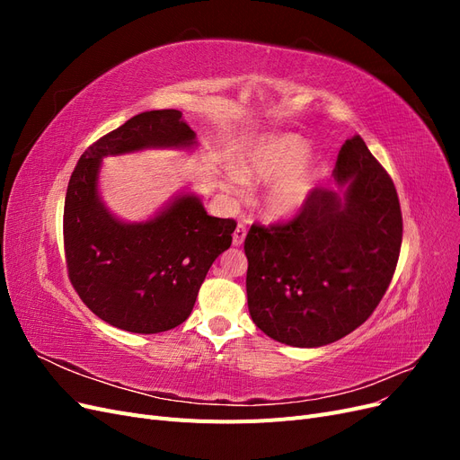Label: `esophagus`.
Listing matches in <instances>:
<instances>
[{
  "mask_svg": "<svg viewBox=\"0 0 460 460\" xmlns=\"http://www.w3.org/2000/svg\"><path fill=\"white\" fill-rule=\"evenodd\" d=\"M245 235H247V228H245L243 225H238V226H235L234 234H232V243H234L235 247L243 245V242H245Z\"/></svg>",
  "mask_w": 460,
  "mask_h": 460,
  "instance_id": "obj_1",
  "label": "esophagus"
}]
</instances>
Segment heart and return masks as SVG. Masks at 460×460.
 Here are the masks:
<instances>
[{
    "mask_svg": "<svg viewBox=\"0 0 460 460\" xmlns=\"http://www.w3.org/2000/svg\"><path fill=\"white\" fill-rule=\"evenodd\" d=\"M311 144L297 134H269L249 142L235 157L234 172L242 182L270 186L264 191L262 211L274 220H288L309 205L326 174V164L309 157ZM238 196L240 188L228 184Z\"/></svg>",
    "mask_w": 460,
    "mask_h": 460,
    "instance_id": "1",
    "label": "heart"
}]
</instances>
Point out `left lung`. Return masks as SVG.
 I'll list each match as a JSON object with an SVG mask.
<instances>
[{"mask_svg": "<svg viewBox=\"0 0 460 460\" xmlns=\"http://www.w3.org/2000/svg\"><path fill=\"white\" fill-rule=\"evenodd\" d=\"M336 188L316 190L286 225H253L245 238L247 307L269 338L294 347L341 340L378 307L402 240L394 180L360 136L333 169Z\"/></svg>", "mask_w": 460, "mask_h": 460, "instance_id": "1", "label": "left lung"}]
</instances>
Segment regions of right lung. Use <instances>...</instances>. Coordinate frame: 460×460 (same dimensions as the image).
Segmentation results:
<instances>
[{
	"instance_id": "1",
	"label": "right lung",
	"mask_w": 460,
	"mask_h": 460,
	"mask_svg": "<svg viewBox=\"0 0 460 460\" xmlns=\"http://www.w3.org/2000/svg\"><path fill=\"white\" fill-rule=\"evenodd\" d=\"M196 132L176 109L146 111L92 144L68 180L63 235L71 284L107 324L159 333L191 314L215 259L232 243L235 220L207 215L180 191L144 222L115 217L100 196L102 161L142 149H193Z\"/></svg>"
}]
</instances>
